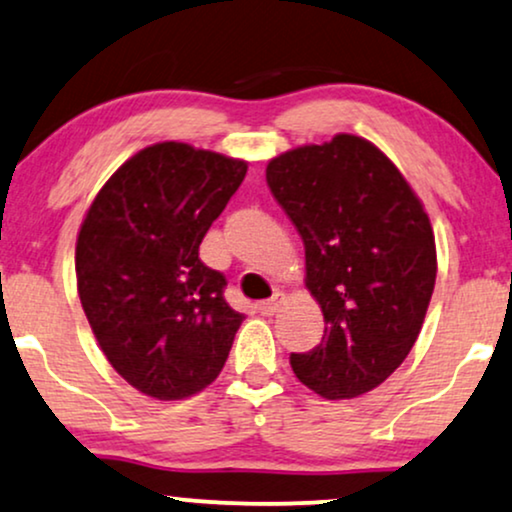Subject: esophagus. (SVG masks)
<instances>
[{
    "instance_id": "34e87169",
    "label": "esophagus",
    "mask_w": 512,
    "mask_h": 512,
    "mask_svg": "<svg viewBox=\"0 0 512 512\" xmlns=\"http://www.w3.org/2000/svg\"><path fill=\"white\" fill-rule=\"evenodd\" d=\"M286 302V295L283 293H274V297L271 300H264V302H257V312H260L262 316H274L278 309H281V304Z\"/></svg>"
}]
</instances>
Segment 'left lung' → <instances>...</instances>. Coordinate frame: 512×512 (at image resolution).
I'll return each instance as SVG.
<instances>
[{
	"label": "left lung",
	"instance_id": "1",
	"mask_svg": "<svg viewBox=\"0 0 512 512\" xmlns=\"http://www.w3.org/2000/svg\"><path fill=\"white\" fill-rule=\"evenodd\" d=\"M267 184L300 231L304 286L326 321L321 345L290 366L323 399L361 397L423 328L437 278L428 212L378 146L345 132L271 158Z\"/></svg>",
	"mask_w": 512,
	"mask_h": 512
}]
</instances>
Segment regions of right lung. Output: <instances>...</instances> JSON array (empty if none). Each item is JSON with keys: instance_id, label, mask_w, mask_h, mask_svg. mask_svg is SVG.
<instances>
[{"instance_id": "right-lung-1", "label": "right lung", "mask_w": 512, "mask_h": 512, "mask_svg": "<svg viewBox=\"0 0 512 512\" xmlns=\"http://www.w3.org/2000/svg\"><path fill=\"white\" fill-rule=\"evenodd\" d=\"M245 172V160L163 141L122 163L82 219V309L111 366L148 397H193L229 357L245 316L198 248Z\"/></svg>"}]
</instances>
